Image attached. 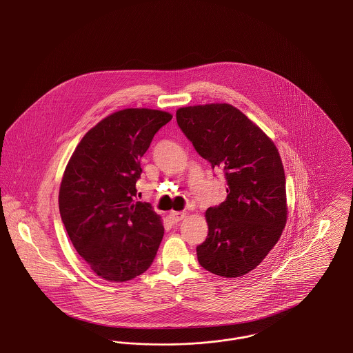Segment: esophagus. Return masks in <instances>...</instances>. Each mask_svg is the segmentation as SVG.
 <instances>
[{
    "instance_id": "1",
    "label": "esophagus",
    "mask_w": 353,
    "mask_h": 353,
    "mask_svg": "<svg viewBox=\"0 0 353 353\" xmlns=\"http://www.w3.org/2000/svg\"><path fill=\"white\" fill-rule=\"evenodd\" d=\"M185 216H186L185 212H170L168 219L172 223H177V222H180L181 219H185Z\"/></svg>"
}]
</instances>
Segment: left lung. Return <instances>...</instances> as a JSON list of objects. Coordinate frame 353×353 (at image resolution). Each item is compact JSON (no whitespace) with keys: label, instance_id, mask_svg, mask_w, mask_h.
<instances>
[{"label":"left lung","instance_id":"1","mask_svg":"<svg viewBox=\"0 0 353 353\" xmlns=\"http://www.w3.org/2000/svg\"><path fill=\"white\" fill-rule=\"evenodd\" d=\"M177 124L199 154L226 179V200L210 206L209 232L197 246L202 268L236 278L255 269L287 221L285 176L275 144L226 103L177 110Z\"/></svg>","mask_w":353,"mask_h":353}]
</instances>
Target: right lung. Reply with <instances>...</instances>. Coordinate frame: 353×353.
<instances>
[{
  "instance_id": "add662e5",
  "label": "right lung",
  "mask_w": 353,
  "mask_h": 353,
  "mask_svg": "<svg viewBox=\"0 0 353 353\" xmlns=\"http://www.w3.org/2000/svg\"><path fill=\"white\" fill-rule=\"evenodd\" d=\"M172 115L118 111L75 148L59 189V213L75 250L98 276L125 282L151 268L164 226L147 202L134 201L140 159Z\"/></svg>"
}]
</instances>
